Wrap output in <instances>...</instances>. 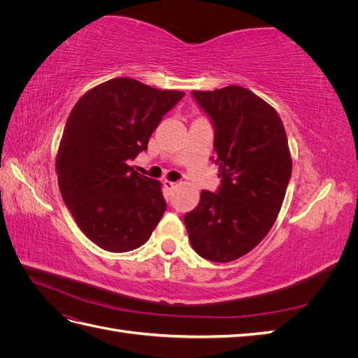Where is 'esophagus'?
Segmentation results:
<instances>
[{
	"label": "esophagus",
	"mask_w": 358,
	"mask_h": 358,
	"mask_svg": "<svg viewBox=\"0 0 358 358\" xmlns=\"http://www.w3.org/2000/svg\"><path fill=\"white\" fill-rule=\"evenodd\" d=\"M162 187H164V189H166V192H167V194H170L173 189L176 188V183L166 179V180H162Z\"/></svg>",
	"instance_id": "1"
}]
</instances>
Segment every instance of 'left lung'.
<instances>
[{
	"label": "left lung",
	"instance_id": "1",
	"mask_svg": "<svg viewBox=\"0 0 358 358\" xmlns=\"http://www.w3.org/2000/svg\"><path fill=\"white\" fill-rule=\"evenodd\" d=\"M192 96L213 122L221 187L201 191L183 222L194 251L229 263L252 251L278 218L292 170L288 140L278 112L242 86Z\"/></svg>",
	"mask_w": 358,
	"mask_h": 358
}]
</instances>
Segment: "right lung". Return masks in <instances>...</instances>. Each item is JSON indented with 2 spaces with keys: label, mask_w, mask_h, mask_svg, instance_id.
Returning <instances> with one entry per match:
<instances>
[{
  "label": "right lung",
  "mask_w": 358,
  "mask_h": 358,
  "mask_svg": "<svg viewBox=\"0 0 358 358\" xmlns=\"http://www.w3.org/2000/svg\"><path fill=\"white\" fill-rule=\"evenodd\" d=\"M183 95L116 78L94 86L73 107L57 154L58 185L76 224L101 249L142 246L164 215L161 183L129 161L148 149L162 116Z\"/></svg>",
  "instance_id": "right-lung-1"
}]
</instances>
